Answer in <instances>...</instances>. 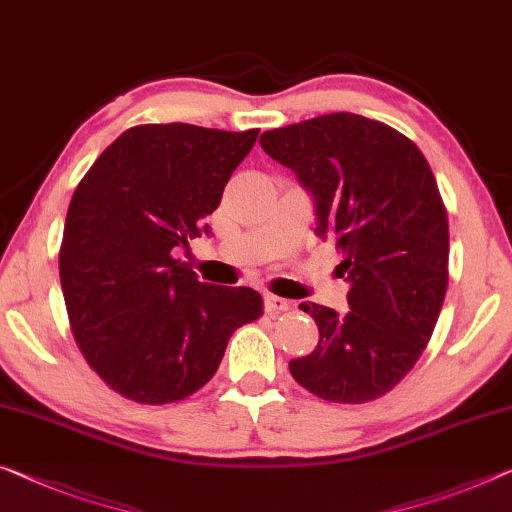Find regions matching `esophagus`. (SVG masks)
<instances>
[{"label": "esophagus", "mask_w": 512, "mask_h": 512, "mask_svg": "<svg viewBox=\"0 0 512 512\" xmlns=\"http://www.w3.org/2000/svg\"><path fill=\"white\" fill-rule=\"evenodd\" d=\"M290 309H293V302L290 300H283V297H277V295H265V311L270 313V316L286 313Z\"/></svg>", "instance_id": "esophagus-1"}]
</instances>
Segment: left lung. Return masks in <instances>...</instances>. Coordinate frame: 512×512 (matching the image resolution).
Listing matches in <instances>:
<instances>
[{"mask_svg": "<svg viewBox=\"0 0 512 512\" xmlns=\"http://www.w3.org/2000/svg\"><path fill=\"white\" fill-rule=\"evenodd\" d=\"M263 151L293 169L316 208V233L343 251L348 306L300 304L318 345L290 375L329 403H368L412 371L448 283V219L414 141L380 121L336 112L267 130Z\"/></svg>", "mask_w": 512, "mask_h": 512, "instance_id": "left-lung-1", "label": "left lung"}]
</instances>
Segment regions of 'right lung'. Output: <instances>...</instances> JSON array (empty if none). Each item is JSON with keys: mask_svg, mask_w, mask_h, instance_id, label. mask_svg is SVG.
I'll list each match as a JSON object with an SVG mask.
<instances>
[{"mask_svg": "<svg viewBox=\"0 0 512 512\" xmlns=\"http://www.w3.org/2000/svg\"><path fill=\"white\" fill-rule=\"evenodd\" d=\"M258 130L135 125L109 144L70 199L59 251L70 329L109 389L144 405L192 396L235 329L263 313L256 290L212 286L174 258L206 217Z\"/></svg>", "mask_w": 512, "mask_h": 512, "instance_id": "1", "label": "right lung"}]
</instances>
